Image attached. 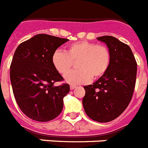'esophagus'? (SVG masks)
<instances>
[{
    "mask_svg": "<svg viewBox=\"0 0 148 148\" xmlns=\"http://www.w3.org/2000/svg\"><path fill=\"white\" fill-rule=\"evenodd\" d=\"M75 88H76V86H75V85H70V89H71V90L74 89Z\"/></svg>",
    "mask_w": 148,
    "mask_h": 148,
    "instance_id": "obj_1",
    "label": "esophagus"
}]
</instances>
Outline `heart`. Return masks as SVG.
Instances as JSON below:
<instances>
[{"label": "heart", "mask_w": 148, "mask_h": 148, "mask_svg": "<svg viewBox=\"0 0 148 148\" xmlns=\"http://www.w3.org/2000/svg\"><path fill=\"white\" fill-rule=\"evenodd\" d=\"M51 61L56 70L62 75H66L74 62L78 61L79 69L67 74L65 81L70 84H81L89 82L92 78H101L106 73L110 65L111 53L105 45L79 41L69 45L67 52L56 50Z\"/></svg>", "instance_id": "heart-1"}]
</instances>
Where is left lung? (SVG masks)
<instances>
[{
    "label": "left lung",
    "instance_id": "left-lung-1",
    "mask_svg": "<svg viewBox=\"0 0 148 148\" xmlns=\"http://www.w3.org/2000/svg\"><path fill=\"white\" fill-rule=\"evenodd\" d=\"M110 51L111 62L106 73L93 84L84 86L83 106L87 116L99 123L118 117L128 107L136 84L137 64L131 48L112 36H103Z\"/></svg>",
    "mask_w": 148,
    "mask_h": 148
}]
</instances>
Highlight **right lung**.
<instances>
[{
  "instance_id": "add662e5",
  "label": "right lung",
  "mask_w": 148,
  "mask_h": 148,
  "mask_svg": "<svg viewBox=\"0 0 148 148\" xmlns=\"http://www.w3.org/2000/svg\"><path fill=\"white\" fill-rule=\"evenodd\" d=\"M68 40L41 34L22 42L14 52L10 66L12 90L22 112L32 120L50 121L63 109V98L70 92V85L54 86L64 78L51 58Z\"/></svg>"
}]
</instances>
